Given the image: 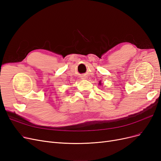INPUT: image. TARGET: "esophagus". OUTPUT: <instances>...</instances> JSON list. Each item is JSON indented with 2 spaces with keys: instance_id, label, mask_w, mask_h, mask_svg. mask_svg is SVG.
Instances as JSON below:
<instances>
[{
  "instance_id": "1",
  "label": "esophagus",
  "mask_w": 161,
  "mask_h": 161,
  "mask_svg": "<svg viewBox=\"0 0 161 161\" xmlns=\"http://www.w3.org/2000/svg\"><path fill=\"white\" fill-rule=\"evenodd\" d=\"M82 79H85V78H82Z\"/></svg>"
}]
</instances>
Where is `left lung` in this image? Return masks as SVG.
I'll return each instance as SVG.
<instances>
[{"label": "left lung", "instance_id": "8db88e82", "mask_svg": "<svg viewBox=\"0 0 161 161\" xmlns=\"http://www.w3.org/2000/svg\"><path fill=\"white\" fill-rule=\"evenodd\" d=\"M99 85H101V82H99Z\"/></svg>", "mask_w": 161, "mask_h": 161}]
</instances>
